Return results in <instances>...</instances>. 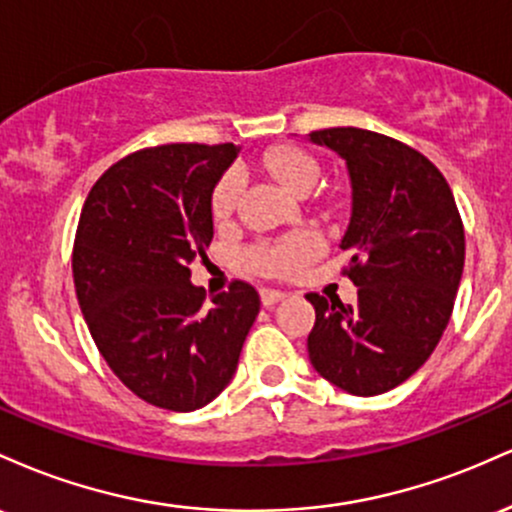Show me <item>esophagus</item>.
Instances as JSON below:
<instances>
[{
  "mask_svg": "<svg viewBox=\"0 0 512 512\" xmlns=\"http://www.w3.org/2000/svg\"><path fill=\"white\" fill-rule=\"evenodd\" d=\"M262 305L264 308H272V305H276L279 301H284L286 293L279 291V289H262Z\"/></svg>",
  "mask_w": 512,
  "mask_h": 512,
  "instance_id": "1",
  "label": "esophagus"
}]
</instances>
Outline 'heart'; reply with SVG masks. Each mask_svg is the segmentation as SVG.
<instances>
[{
    "instance_id": "heart-1",
    "label": "heart",
    "mask_w": 512,
    "mask_h": 512,
    "mask_svg": "<svg viewBox=\"0 0 512 512\" xmlns=\"http://www.w3.org/2000/svg\"><path fill=\"white\" fill-rule=\"evenodd\" d=\"M264 166L269 173L274 175L286 190L303 195L310 187L315 185L320 178V166L310 154H305L301 149H293V146H281L274 149L272 154L264 156ZM240 190V173L231 170L219 180L214 195H211V211H214L216 219H226L231 216L233 207H236V197ZM325 243H322L320 233L308 231H293L289 236L272 240V243H262L257 248L250 250V262L252 267L260 274L267 276H291L320 255Z\"/></svg>"
}]
</instances>
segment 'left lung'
<instances>
[{"label":"left lung","instance_id":"obj_1","mask_svg":"<svg viewBox=\"0 0 512 512\" xmlns=\"http://www.w3.org/2000/svg\"><path fill=\"white\" fill-rule=\"evenodd\" d=\"M344 158L351 219L339 248L358 303L308 293L317 373L358 397L383 395L426 363L448 327L464 269V228L450 185L424 154L358 127L310 132Z\"/></svg>","mask_w":512,"mask_h":512}]
</instances>
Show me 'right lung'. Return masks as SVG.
<instances>
[{
	"mask_svg": "<svg viewBox=\"0 0 512 512\" xmlns=\"http://www.w3.org/2000/svg\"><path fill=\"white\" fill-rule=\"evenodd\" d=\"M236 144H166L110 166L88 192L74 286L93 342L144 402L195 411L223 392L260 313L245 281L211 298L190 264L214 238L211 195Z\"/></svg>",
	"mask_w": 512,
	"mask_h": 512,
	"instance_id": "add662e5",
	"label": "right lung"
}]
</instances>
